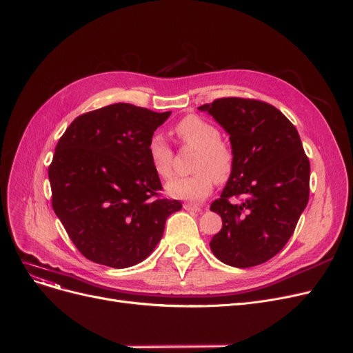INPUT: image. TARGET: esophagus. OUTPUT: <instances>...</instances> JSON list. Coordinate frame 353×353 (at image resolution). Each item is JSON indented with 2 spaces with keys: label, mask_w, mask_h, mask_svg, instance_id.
<instances>
[{
  "label": "esophagus",
  "mask_w": 353,
  "mask_h": 353,
  "mask_svg": "<svg viewBox=\"0 0 353 353\" xmlns=\"http://www.w3.org/2000/svg\"><path fill=\"white\" fill-rule=\"evenodd\" d=\"M183 208L186 211H190V212H199L202 210L199 205H194V203H185Z\"/></svg>",
  "instance_id": "esophagus-1"
}]
</instances>
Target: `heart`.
<instances>
[{
  "label": "heart",
  "mask_w": 353,
  "mask_h": 353,
  "mask_svg": "<svg viewBox=\"0 0 353 353\" xmlns=\"http://www.w3.org/2000/svg\"><path fill=\"white\" fill-rule=\"evenodd\" d=\"M174 132L183 147L196 150L192 160L193 174L188 177H174L167 181L168 196L181 201L202 202L210 196L216 181L223 183L232 174L236 155L231 143L219 137L218 128L205 117L189 114L181 119ZM148 157L154 172L160 177L173 173L174 152L165 138L154 134L147 145Z\"/></svg>",
  "instance_id": "1"
}]
</instances>
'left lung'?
<instances>
[{"mask_svg": "<svg viewBox=\"0 0 353 353\" xmlns=\"http://www.w3.org/2000/svg\"><path fill=\"white\" fill-rule=\"evenodd\" d=\"M198 109L227 130L236 155L227 186L211 205L223 218L211 250L234 268L262 265L288 243L308 203L310 161L301 138L288 117L260 100L224 97Z\"/></svg>", "mask_w": 353, "mask_h": 353, "instance_id": "1", "label": "left lung"}]
</instances>
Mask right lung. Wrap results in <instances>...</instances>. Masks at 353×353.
Wrapping results in <instances>:
<instances>
[{
	"mask_svg": "<svg viewBox=\"0 0 353 353\" xmlns=\"http://www.w3.org/2000/svg\"><path fill=\"white\" fill-rule=\"evenodd\" d=\"M172 112L114 103L75 117L49 165L52 208L80 253L123 269L147 259L181 210L163 189L147 145Z\"/></svg>",
	"mask_w": 353,
	"mask_h": 353,
	"instance_id": "add662e5",
	"label": "right lung"
}]
</instances>
